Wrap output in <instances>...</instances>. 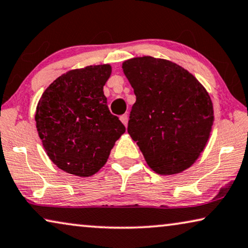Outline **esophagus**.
<instances>
[{"label":"esophagus","instance_id":"34e87169","mask_svg":"<svg viewBox=\"0 0 248 248\" xmlns=\"http://www.w3.org/2000/svg\"><path fill=\"white\" fill-rule=\"evenodd\" d=\"M121 121H122V123H123L125 126H127V122H128V116L126 115V114H124V115H122L121 117Z\"/></svg>","mask_w":248,"mask_h":248}]
</instances>
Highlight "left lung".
<instances>
[{
	"instance_id": "left-lung-1",
	"label": "left lung",
	"mask_w": 248,
	"mask_h": 248,
	"mask_svg": "<svg viewBox=\"0 0 248 248\" xmlns=\"http://www.w3.org/2000/svg\"><path fill=\"white\" fill-rule=\"evenodd\" d=\"M134 89L127 132L149 167L159 174L180 173L202 152L214 123L210 96L179 64L153 57L123 62Z\"/></svg>"
}]
</instances>
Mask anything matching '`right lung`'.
<instances>
[{
    "label": "right lung",
    "mask_w": 248,
    "mask_h": 248,
    "mask_svg": "<svg viewBox=\"0 0 248 248\" xmlns=\"http://www.w3.org/2000/svg\"><path fill=\"white\" fill-rule=\"evenodd\" d=\"M110 73L109 64L70 70L39 100L35 122L42 145L50 160L68 173L89 177L98 172L125 132L103 92Z\"/></svg>",
    "instance_id": "right-lung-1"
}]
</instances>
